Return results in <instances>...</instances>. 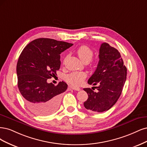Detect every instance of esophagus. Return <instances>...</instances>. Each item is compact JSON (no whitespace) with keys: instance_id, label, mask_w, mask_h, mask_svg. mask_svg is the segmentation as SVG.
I'll use <instances>...</instances> for the list:
<instances>
[{"instance_id":"1","label":"esophagus","mask_w":147,"mask_h":147,"mask_svg":"<svg viewBox=\"0 0 147 147\" xmlns=\"http://www.w3.org/2000/svg\"><path fill=\"white\" fill-rule=\"evenodd\" d=\"M71 89L74 90H76V91H80V88H79V87L72 86V87H71Z\"/></svg>"}]
</instances>
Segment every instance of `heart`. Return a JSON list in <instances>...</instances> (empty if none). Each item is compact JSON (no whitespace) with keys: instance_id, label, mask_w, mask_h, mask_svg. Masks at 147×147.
<instances>
[{"instance_id":"b5f03b06","label":"heart","mask_w":147,"mask_h":147,"mask_svg":"<svg viewBox=\"0 0 147 147\" xmlns=\"http://www.w3.org/2000/svg\"><path fill=\"white\" fill-rule=\"evenodd\" d=\"M76 53L80 59L84 63H88L91 61L93 51L87 46H81L76 49ZM87 78V74L84 72H73L67 76V80L74 86H79Z\"/></svg>"}]
</instances>
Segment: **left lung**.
I'll list each match as a JSON object with an SVG mask.
<instances>
[{"instance_id": "obj_1", "label": "left lung", "mask_w": 147, "mask_h": 147, "mask_svg": "<svg viewBox=\"0 0 147 147\" xmlns=\"http://www.w3.org/2000/svg\"><path fill=\"white\" fill-rule=\"evenodd\" d=\"M99 54L97 68L88 80L90 85H98L92 88H97L98 92L84 88L88 94L84 106L89 111L103 112L110 109L120 98L126 79L127 69L120 53L108 43L101 44Z\"/></svg>"}]
</instances>
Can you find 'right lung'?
<instances>
[{"mask_svg": "<svg viewBox=\"0 0 147 147\" xmlns=\"http://www.w3.org/2000/svg\"><path fill=\"white\" fill-rule=\"evenodd\" d=\"M73 44L41 38L28 44L19 57L18 86L28 108L38 115H49L59 108L60 97L68 88L61 81L57 86L47 80L60 67V54Z\"/></svg>", "mask_w": 147, "mask_h": 147, "instance_id": "right-lung-1", "label": "right lung"}]
</instances>
